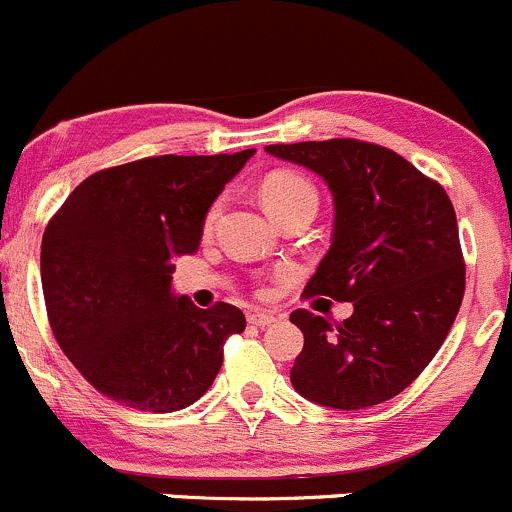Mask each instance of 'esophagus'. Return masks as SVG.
Returning a JSON list of instances; mask_svg holds the SVG:
<instances>
[{
    "mask_svg": "<svg viewBox=\"0 0 512 512\" xmlns=\"http://www.w3.org/2000/svg\"><path fill=\"white\" fill-rule=\"evenodd\" d=\"M273 321H278L276 313H268V311H251L249 313V323H251V326L266 328V326H271Z\"/></svg>",
    "mask_w": 512,
    "mask_h": 512,
    "instance_id": "34e87169",
    "label": "esophagus"
}]
</instances>
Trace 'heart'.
<instances>
[{"mask_svg": "<svg viewBox=\"0 0 512 512\" xmlns=\"http://www.w3.org/2000/svg\"><path fill=\"white\" fill-rule=\"evenodd\" d=\"M258 194H261L263 206L271 211L273 219H283L286 214L296 209H316L318 206V191L311 181L303 174H296V171H271L266 179L258 186ZM216 206L206 214V226L214 224L216 219Z\"/></svg>", "mask_w": 512, "mask_h": 512, "instance_id": "heart-1", "label": "heart"}]
</instances>
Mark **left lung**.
Returning <instances> with one entry per match:
<instances>
[{
  "instance_id": "1",
  "label": "left lung",
  "mask_w": 512,
  "mask_h": 512,
  "mask_svg": "<svg viewBox=\"0 0 512 512\" xmlns=\"http://www.w3.org/2000/svg\"><path fill=\"white\" fill-rule=\"evenodd\" d=\"M316 171L336 206L331 249L306 296L351 301L343 323L298 308L303 351L291 383L326 408L358 411L406 391L443 346L465 291L453 204L438 181L358 139L266 146Z\"/></svg>"
}]
</instances>
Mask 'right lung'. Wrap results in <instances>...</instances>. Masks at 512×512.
Returning a JSON list of instances; mask_svg holds the SVG:
<instances>
[{"mask_svg":"<svg viewBox=\"0 0 512 512\" xmlns=\"http://www.w3.org/2000/svg\"><path fill=\"white\" fill-rule=\"evenodd\" d=\"M256 149L149 156L84 179L42 239V291L54 338L86 381L121 406L171 413L199 401L246 328L219 301L171 293L174 258L199 249L204 219Z\"/></svg>","mask_w":512,"mask_h":512,"instance_id":"right-lung-1","label":"right lung"}]
</instances>
